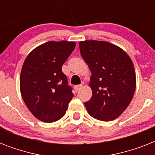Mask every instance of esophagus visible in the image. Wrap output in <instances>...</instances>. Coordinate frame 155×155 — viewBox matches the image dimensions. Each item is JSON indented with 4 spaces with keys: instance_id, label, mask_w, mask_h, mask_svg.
Segmentation results:
<instances>
[{
    "instance_id": "obj_1",
    "label": "esophagus",
    "mask_w": 155,
    "mask_h": 155,
    "mask_svg": "<svg viewBox=\"0 0 155 155\" xmlns=\"http://www.w3.org/2000/svg\"><path fill=\"white\" fill-rule=\"evenodd\" d=\"M83 87V85L82 84H80V85H76V86H75V92H78V91H80L81 88Z\"/></svg>"
}]
</instances>
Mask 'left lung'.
<instances>
[{
	"mask_svg": "<svg viewBox=\"0 0 155 155\" xmlns=\"http://www.w3.org/2000/svg\"><path fill=\"white\" fill-rule=\"evenodd\" d=\"M79 46L92 72V96L84 103L87 113L97 120H115L129 106L135 92L132 60L125 51L105 41L86 40Z\"/></svg>",
	"mask_w": 155,
	"mask_h": 155,
	"instance_id": "8db88e82",
	"label": "left lung"
}]
</instances>
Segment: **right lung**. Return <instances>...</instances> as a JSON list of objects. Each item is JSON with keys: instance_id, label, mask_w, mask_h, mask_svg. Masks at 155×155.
Wrapping results in <instances>:
<instances>
[{"instance_id": "add662e5", "label": "right lung", "mask_w": 155, "mask_h": 155, "mask_svg": "<svg viewBox=\"0 0 155 155\" xmlns=\"http://www.w3.org/2000/svg\"><path fill=\"white\" fill-rule=\"evenodd\" d=\"M75 47L74 42L50 41L33 50L24 61L21 94L30 113L41 121L61 119L74 97L62 66Z\"/></svg>"}]
</instances>
